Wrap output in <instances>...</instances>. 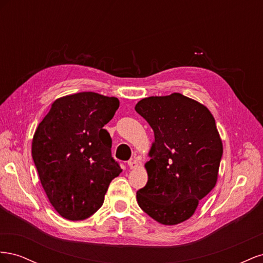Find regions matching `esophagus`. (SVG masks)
Returning a JSON list of instances; mask_svg holds the SVG:
<instances>
[{
	"mask_svg": "<svg viewBox=\"0 0 263 263\" xmlns=\"http://www.w3.org/2000/svg\"><path fill=\"white\" fill-rule=\"evenodd\" d=\"M128 166H129L130 169L137 168V166H138V161L136 160V159H130V160L128 161Z\"/></svg>",
	"mask_w": 263,
	"mask_h": 263,
	"instance_id": "esophagus-1",
	"label": "esophagus"
}]
</instances>
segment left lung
I'll return each instance as SVG.
<instances>
[{"instance_id":"8db88e82","label":"left lung","mask_w":263,"mask_h":263,"mask_svg":"<svg viewBox=\"0 0 263 263\" xmlns=\"http://www.w3.org/2000/svg\"><path fill=\"white\" fill-rule=\"evenodd\" d=\"M135 109L155 134L138 205L160 224L177 225L216 184L222 156L216 123L204 105L180 93L142 99Z\"/></svg>"}]
</instances>
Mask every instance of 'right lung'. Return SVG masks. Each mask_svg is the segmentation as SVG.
<instances>
[{
  "instance_id": "1",
  "label": "right lung",
  "mask_w": 263,
  "mask_h": 263,
  "mask_svg": "<svg viewBox=\"0 0 263 263\" xmlns=\"http://www.w3.org/2000/svg\"><path fill=\"white\" fill-rule=\"evenodd\" d=\"M119 107L116 98L81 92L55 100L38 125L31 155L51 205L62 217L83 220L104 202L123 170L103 128Z\"/></svg>"
}]
</instances>
